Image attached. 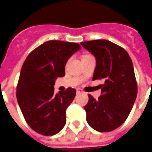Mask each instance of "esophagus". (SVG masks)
Here are the masks:
<instances>
[{"instance_id": "1", "label": "esophagus", "mask_w": 152, "mask_h": 152, "mask_svg": "<svg viewBox=\"0 0 152 152\" xmlns=\"http://www.w3.org/2000/svg\"><path fill=\"white\" fill-rule=\"evenodd\" d=\"M81 93H83L82 89H81V88L77 89V94H81Z\"/></svg>"}]
</instances>
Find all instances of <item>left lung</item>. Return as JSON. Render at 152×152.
<instances>
[{
    "label": "left lung",
    "instance_id": "obj_1",
    "mask_svg": "<svg viewBox=\"0 0 152 152\" xmlns=\"http://www.w3.org/2000/svg\"><path fill=\"white\" fill-rule=\"evenodd\" d=\"M96 59L92 80H103L102 95L88 94L86 120L100 132L115 130L125 121L135 102L138 87L132 59L121 47L107 40L81 43Z\"/></svg>",
    "mask_w": 152,
    "mask_h": 152
}]
</instances>
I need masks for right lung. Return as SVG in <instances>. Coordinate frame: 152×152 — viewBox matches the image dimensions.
Masks as SVG:
<instances>
[{"instance_id":"add662e5","label":"right lung","mask_w":152,"mask_h":152,"mask_svg":"<svg viewBox=\"0 0 152 152\" xmlns=\"http://www.w3.org/2000/svg\"><path fill=\"white\" fill-rule=\"evenodd\" d=\"M81 49L77 43L46 41L28 54L20 71L17 99L25 121L34 131L54 135L66 123V109L73 102L76 90L68 88L54 94L58 77L65 75L70 57Z\"/></svg>"}]
</instances>
